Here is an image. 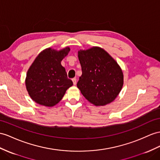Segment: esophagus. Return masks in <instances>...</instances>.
I'll list each match as a JSON object with an SVG mask.
<instances>
[{"mask_svg":"<svg viewBox=\"0 0 160 160\" xmlns=\"http://www.w3.org/2000/svg\"><path fill=\"white\" fill-rule=\"evenodd\" d=\"M72 82H73V85H76V78H72Z\"/></svg>","mask_w":160,"mask_h":160,"instance_id":"1","label":"esophagus"}]
</instances>
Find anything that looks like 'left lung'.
I'll return each instance as SVG.
<instances>
[{"label":"left lung","mask_w":160,"mask_h":160,"mask_svg":"<svg viewBox=\"0 0 160 160\" xmlns=\"http://www.w3.org/2000/svg\"><path fill=\"white\" fill-rule=\"evenodd\" d=\"M82 76L77 87L90 103L97 106L109 104L119 95L124 84L122 69L100 47L78 51Z\"/></svg>","instance_id":"obj_1"}]
</instances>
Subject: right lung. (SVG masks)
I'll return each instance as SVG.
<instances>
[{"mask_svg": "<svg viewBox=\"0 0 160 160\" xmlns=\"http://www.w3.org/2000/svg\"><path fill=\"white\" fill-rule=\"evenodd\" d=\"M69 51V47L59 51L46 48L31 65L26 74V86L28 94L36 103L52 107L62 99L67 89L73 85L61 64Z\"/></svg>", "mask_w": 160, "mask_h": 160, "instance_id": "obj_1", "label": "right lung"}]
</instances>
